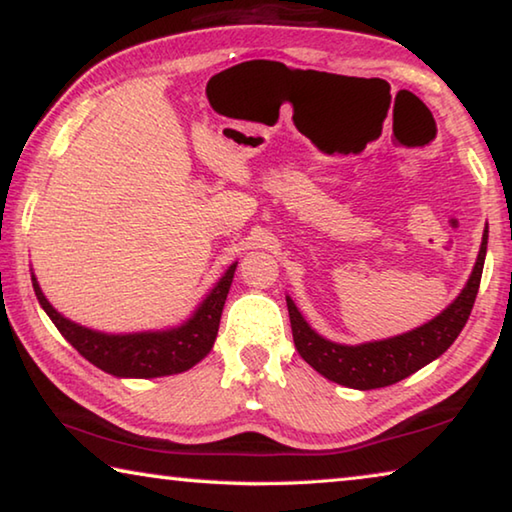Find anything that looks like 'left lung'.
I'll return each mask as SVG.
<instances>
[{
    "label": "left lung",
    "mask_w": 512,
    "mask_h": 512,
    "mask_svg": "<svg viewBox=\"0 0 512 512\" xmlns=\"http://www.w3.org/2000/svg\"><path fill=\"white\" fill-rule=\"evenodd\" d=\"M485 250H488V225L483 230L481 250L479 257H476L470 280H467L452 305H447L429 323L384 341L359 345L329 341L325 336H320L316 329H311V325L298 311L296 302L287 296L293 343H296L298 354L329 381L357 388V391L384 388L406 379L433 359H438L456 341V336L461 334L467 318H470L476 293H479Z\"/></svg>",
    "instance_id": "left-lung-1"
}]
</instances>
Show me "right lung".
<instances>
[{
  "mask_svg": "<svg viewBox=\"0 0 512 512\" xmlns=\"http://www.w3.org/2000/svg\"><path fill=\"white\" fill-rule=\"evenodd\" d=\"M235 268L237 262L228 266V271L221 275V280L214 284L185 323L133 334H106L74 323L45 298L33 273L31 282L40 307L47 311L58 332L79 350L81 357L108 375L121 379H153L185 372L210 354L216 334H219L221 311L225 298H228L232 277H235Z\"/></svg>",
  "mask_w": 512,
  "mask_h": 512,
  "instance_id": "add662e5",
  "label": "right lung"
}]
</instances>
